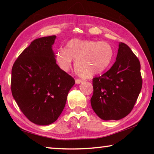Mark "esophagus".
<instances>
[{"mask_svg": "<svg viewBox=\"0 0 154 154\" xmlns=\"http://www.w3.org/2000/svg\"><path fill=\"white\" fill-rule=\"evenodd\" d=\"M82 82H83V80H82V79H75V83H76L77 84H79V83H81Z\"/></svg>", "mask_w": 154, "mask_h": 154, "instance_id": "34e87169", "label": "esophagus"}]
</instances>
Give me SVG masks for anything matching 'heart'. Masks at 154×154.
<instances>
[{
    "instance_id": "obj_1",
    "label": "heart",
    "mask_w": 154,
    "mask_h": 154,
    "mask_svg": "<svg viewBox=\"0 0 154 154\" xmlns=\"http://www.w3.org/2000/svg\"><path fill=\"white\" fill-rule=\"evenodd\" d=\"M114 56L112 47L105 41L72 38L65 49L56 51V60L62 71H69L72 60L77 73L83 78H90L105 71Z\"/></svg>"
}]
</instances>
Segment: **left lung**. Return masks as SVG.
<instances>
[{
    "mask_svg": "<svg viewBox=\"0 0 154 154\" xmlns=\"http://www.w3.org/2000/svg\"><path fill=\"white\" fill-rule=\"evenodd\" d=\"M140 62L128 46L119 43L116 61L92 79L91 105L103 120H119L133 109L142 88Z\"/></svg>",
    "mask_w": 154,
    "mask_h": 154,
    "instance_id": "8db88e82",
    "label": "left lung"
}]
</instances>
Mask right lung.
Here are the masks:
<instances>
[{
  "label": "right lung",
  "instance_id": "obj_1",
  "mask_svg": "<svg viewBox=\"0 0 154 154\" xmlns=\"http://www.w3.org/2000/svg\"><path fill=\"white\" fill-rule=\"evenodd\" d=\"M56 36L34 40L12 67V95L21 111L32 123L49 125L63 111L69 90L75 84L71 75L60 69L52 50Z\"/></svg>",
  "mask_w": 154,
  "mask_h": 154
}]
</instances>
